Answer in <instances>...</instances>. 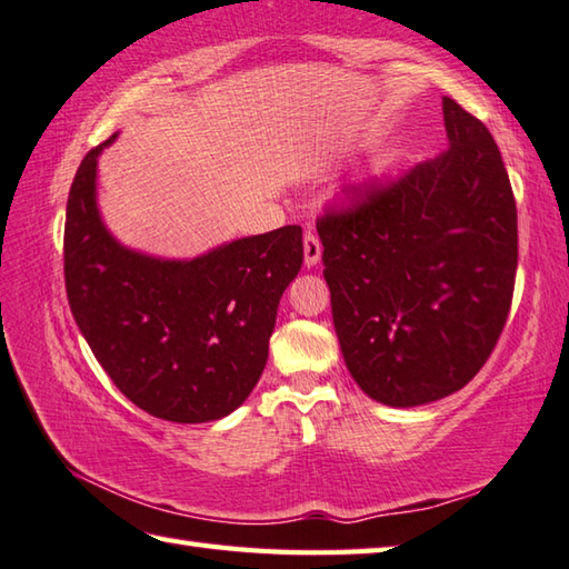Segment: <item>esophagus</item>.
I'll return each mask as SVG.
<instances>
[{
    "label": "esophagus",
    "instance_id": "obj_1",
    "mask_svg": "<svg viewBox=\"0 0 569 569\" xmlns=\"http://www.w3.org/2000/svg\"><path fill=\"white\" fill-rule=\"evenodd\" d=\"M320 253H322L320 239L316 237L313 231H306V237H303V261H306L308 269L320 261Z\"/></svg>",
    "mask_w": 569,
    "mask_h": 569
}]
</instances>
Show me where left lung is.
<instances>
[{
	"mask_svg": "<svg viewBox=\"0 0 569 569\" xmlns=\"http://www.w3.org/2000/svg\"><path fill=\"white\" fill-rule=\"evenodd\" d=\"M449 150L318 219L332 322L352 380L387 407L459 392L503 332L518 211L481 120L443 98Z\"/></svg>",
	"mask_w": 569,
	"mask_h": 569,
	"instance_id": "8db88e82",
	"label": "left lung"
}]
</instances>
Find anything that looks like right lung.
<instances>
[{"mask_svg":"<svg viewBox=\"0 0 569 569\" xmlns=\"http://www.w3.org/2000/svg\"><path fill=\"white\" fill-rule=\"evenodd\" d=\"M73 177L63 229L66 293L88 348L148 415L202 425L247 402L269 360L276 310L303 263V231L281 227L194 259L122 247L98 211V154Z\"/></svg>","mask_w":569,"mask_h":569,"instance_id":"add662e5","label":"right lung"}]
</instances>
